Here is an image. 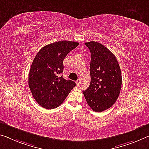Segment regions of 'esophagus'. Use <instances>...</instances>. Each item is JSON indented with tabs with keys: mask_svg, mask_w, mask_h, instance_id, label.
<instances>
[{
	"mask_svg": "<svg viewBox=\"0 0 149 149\" xmlns=\"http://www.w3.org/2000/svg\"><path fill=\"white\" fill-rule=\"evenodd\" d=\"M80 83H81V80H80V79H78L77 81H76V84H77V86H79Z\"/></svg>",
	"mask_w": 149,
	"mask_h": 149,
	"instance_id": "1",
	"label": "esophagus"
}]
</instances>
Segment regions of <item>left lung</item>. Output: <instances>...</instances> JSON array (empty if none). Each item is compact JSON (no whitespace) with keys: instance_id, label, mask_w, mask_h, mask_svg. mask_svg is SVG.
Returning <instances> with one entry per match:
<instances>
[{"instance_id":"1","label":"left lung","mask_w":149,"mask_h":149,"mask_svg":"<svg viewBox=\"0 0 149 149\" xmlns=\"http://www.w3.org/2000/svg\"><path fill=\"white\" fill-rule=\"evenodd\" d=\"M90 50L91 84L82 91L89 107L95 112H102L115 103L120 92L122 75L117 59L99 42H85Z\"/></svg>"}]
</instances>
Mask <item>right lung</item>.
Here are the masks:
<instances>
[{
	"label": "right lung",
	"mask_w": 149,
	"mask_h": 149,
	"mask_svg": "<svg viewBox=\"0 0 149 149\" xmlns=\"http://www.w3.org/2000/svg\"><path fill=\"white\" fill-rule=\"evenodd\" d=\"M79 43L61 40L45 46L34 58L30 68L29 85L34 98L43 108L53 109L63 103L76 84L66 80L63 61Z\"/></svg>",
	"instance_id": "1"
}]
</instances>
